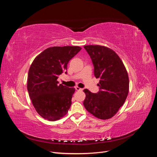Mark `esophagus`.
Masks as SVG:
<instances>
[{"label": "esophagus", "instance_id": "esophagus-1", "mask_svg": "<svg viewBox=\"0 0 157 157\" xmlns=\"http://www.w3.org/2000/svg\"><path fill=\"white\" fill-rule=\"evenodd\" d=\"M75 90H77V91H82V90L83 89H82V88H80L78 87V86H77V87H75Z\"/></svg>", "mask_w": 157, "mask_h": 157}]
</instances>
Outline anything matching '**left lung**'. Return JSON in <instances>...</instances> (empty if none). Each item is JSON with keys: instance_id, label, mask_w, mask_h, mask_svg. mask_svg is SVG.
<instances>
[{"instance_id": "1", "label": "left lung", "mask_w": 157, "mask_h": 157, "mask_svg": "<svg viewBox=\"0 0 157 157\" xmlns=\"http://www.w3.org/2000/svg\"><path fill=\"white\" fill-rule=\"evenodd\" d=\"M84 48L92 59L95 77L100 78L98 93L84 90V106L94 117L109 119L117 113L128 96L129 78L126 69L118 56L107 47L87 45Z\"/></svg>"}]
</instances>
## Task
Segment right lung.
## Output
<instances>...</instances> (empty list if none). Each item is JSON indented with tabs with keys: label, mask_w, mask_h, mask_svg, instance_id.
<instances>
[{
	"label": "right lung",
	"mask_w": 157,
	"mask_h": 157,
	"mask_svg": "<svg viewBox=\"0 0 157 157\" xmlns=\"http://www.w3.org/2000/svg\"><path fill=\"white\" fill-rule=\"evenodd\" d=\"M81 50L79 46H54L44 50L33 60L28 73L27 90L36 112L54 121L67 113L75 91L59 84V76L67 74L69 61Z\"/></svg>",
	"instance_id": "add662e5"
}]
</instances>
